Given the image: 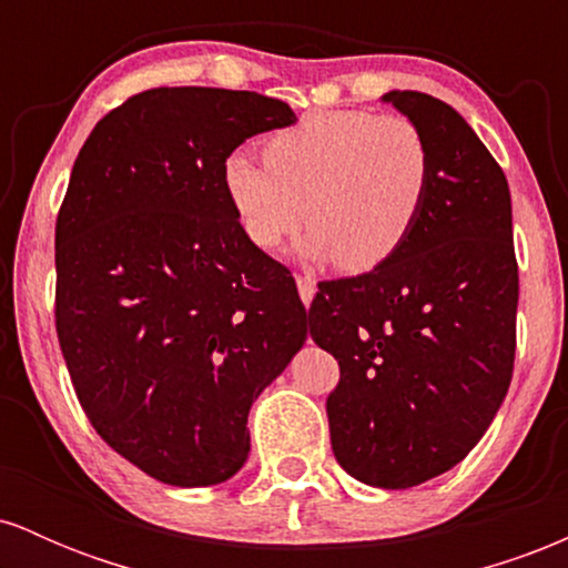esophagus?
<instances>
[{"instance_id":"obj_1","label":"esophagus","mask_w":568,"mask_h":568,"mask_svg":"<svg viewBox=\"0 0 568 568\" xmlns=\"http://www.w3.org/2000/svg\"><path fill=\"white\" fill-rule=\"evenodd\" d=\"M296 285H298V296H302V302L310 304L312 298H315L317 280L312 275H296Z\"/></svg>"}]
</instances>
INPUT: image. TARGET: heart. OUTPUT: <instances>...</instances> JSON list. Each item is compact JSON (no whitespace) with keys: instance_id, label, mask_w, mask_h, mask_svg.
Masks as SVG:
<instances>
[{"instance_id":"heart-1","label":"heart","mask_w":568,"mask_h":568,"mask_svg":"<svg viewBox=\"0 0 568 568\" xmlns=\"http://www.w3.org/2000/svg\"><path fill=\"white\" fill-rule=\"evenodd\" d=\"M264 162L224 160L226 200L253 245L275 251L302 224V256L371 272L395 256L425 211L433 154L406 116L323 109L277 130Z\"/></svg>"}]
</instances>
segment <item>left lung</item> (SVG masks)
Listing matches in <instances>:
<instances>
[{"instance_id": "obj_1", "label": "left lung", "mask_w": 568, "mask_h": 568, "mask_svg": "<svg viewBox=\"0 0 568 568\" xmlns=\"http://www.w3.org/2000/svg\"><path fill=\"white\" fill-rule=\"evenodd\" d=\"M425 133V211L389 262L325 280L310 334L338 361L331 446L361 484L410 488L459 465L513 379L518 262L507 179L448 103L384 95Z\"/></svg>"}]
</instances>
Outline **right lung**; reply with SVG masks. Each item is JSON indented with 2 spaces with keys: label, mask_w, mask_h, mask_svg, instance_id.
Masks as SVG:
<instances>
[{
  "label": "right lung",
  "mask_w": 568,
  "mask_h": 568,
  "mask_svg": "<svg viewBox=\"0 0 568 568\" xmlns=\"http://www.w3.org/2000/svg\"><path fill=\"white\" fill-rule=\"evenodd\" d=\"M251 90L154 88L88 135L55 221V331L90 425L162 484L232 478L247 410L306 338L291 272L247 240L224 160L288 128Z\"/></svg>",
  "instance_id": "add662e5"
}]
</instances>
